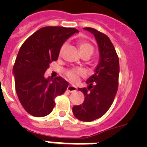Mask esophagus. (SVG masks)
Wrapping results in <instances>:
<instances>
[{
  "instance_id": "34e87169",
  "label": "esophagus",
  "mask_w": 147,
  "mask_h": 147,
  "mask_svg": "<svg viewBox=\"0 0 147 147\" xmlns=\"http://www.w3.org/2000/svg\"><path fill=\"white\" fill-rule=\"evenodd\" d=\"M76 90H77L76 87H75V86H73V85H69V86H68V88H67V91L69 92H76Z\"/></svg>"
}]
</instances>
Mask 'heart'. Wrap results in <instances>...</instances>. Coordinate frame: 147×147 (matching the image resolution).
<instances>
[{"label":"heart","mask_w":147,"mask_h":147,"mask_svg":"<svg viewBox=\"0 0 147 147\" xmlns=\"http://www.w3.org/2000/svg\"><path fill=\"white\" fill-rule=\"evenodd\" d=\"M77 45H78V49L82 55H85V54H89L92 55L93 51H94V47L89 41H88L84 39H81L77 41ZM65 45H63L59 51V54H62L63 50H64ZM84 74V71L81 69H69L66 71L67 78L72 82H76L78 80L79 76H82Z\"/></svg>","instance_id":"1"}]
</instances>
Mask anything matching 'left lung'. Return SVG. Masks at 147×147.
Instances as JSON below:
<instances>
[{
	"instance_id": "1",
	"label": "left lung",
	"mask_w": 147,
	"mask_h": 147,
	"mask_svg": "<svg viewBox=\"0 0 147 147\" xmlns=\"http://www.w3.org/2000/svg\"><path fill=\"white\" fill-rule=\"evenodd\" d=\"M84 29L94 34L100 59L94 74L86 81L88 88H78L85 95L84 102L73 106L72 112L78 120L89 122L101 117L111 106L118 88L120 66L118 55L108 36L94 28Z\"/></svg>"
}]
</instances>
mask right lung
Wrapping results in <instances>:
<instances>
[{
    "instance_id": "add662e5",
    "label": "right lung",
    "mask_w": 147,
    "mask_h": 147,
    "mask_svg": "<svg viewBox=\"0 0 147 147\" xmlns=\"http://www.w3.org/2000/svg\"><path fill=\"white\" fill-rule=\"evenodd\" d=\"M78 30L62 26H45L31 35L20 47L13 73L17 97L26 111L45 117L55 107V98L65 92L68 82L62 77L46 78L49 63L56 61L62 44Z\"/></svg>"
}]
</instances>
